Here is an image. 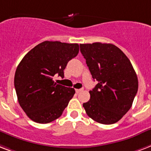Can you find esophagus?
<instances>
[{"label": "esophagus", "mask_w": 151, "mask_h": 151, "mask_svg": "<svg viewBox=\"0 0 151 151\" xmlns=\"http://www.w3.org/2000/svg\"><path fill=\"white\" fill-rule=\"evenodd\" d=\"M81 91H83V89H76V92L77 94H79V92Z\"/></svg>", "instance_id": "obj_1"}]
</instances>
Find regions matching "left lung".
I'll use <instances>...</instances> for the list:
<instances>
[{
	"mask_svg": "<svg viewBox=\"0 0 151 151\" xmlns=\"http://www.w3.org/2000/svg\"><path fill=\"white\" fill-rule=\"evenodd\" d=\"M79 47L92 78L98 81L90 91V100L83 104L86 114L98 123H116L130 109L138 91L132 65L113 44L94 42Z\"/></svg>",
	"mask_w": 151,
	"mask_h": 151,
	"instance_id": "1",
	"label": "left lung"
}]
</instances>
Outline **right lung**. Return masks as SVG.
Listing matches in <instances>:
<instances>
[{
  "label": "right lung",
  "mask_w": 151,
  "mask_h": 151,
  "mask_svg": "<svg viewBox=\"0 0 151 151\" xmlns=\"http://www.w3.org/2000/svg\"><path fill=\"white\" fill-rule=\"evenodd\" d=\"M78 53L76 43L45 41L22 59L14 85L19 106L31 120L47 124L61 116L76 91L54 83L52 77L63 78L68 62Z\"/></svg>",
  "instance_id": "add662e5"
}]
</instances>
